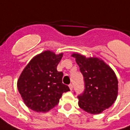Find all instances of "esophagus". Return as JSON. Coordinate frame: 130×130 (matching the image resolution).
<instances>
[{
	"mask_svg": "<svg viewBox=\"0 0 130 130\" xmlns=\"http://www.w3.org/2000/svg\"><path fill=\"white\" fill-rule=\"evenodd\" d=\"M69 87H70V89L71 90L73 89V85L72 84H70L69 85Z\"/></svg>",
	"mask_w": 130,
	"mask_h": 130,
	"instance_id": "1",
	"label": "esophagus"
}]
</instances>
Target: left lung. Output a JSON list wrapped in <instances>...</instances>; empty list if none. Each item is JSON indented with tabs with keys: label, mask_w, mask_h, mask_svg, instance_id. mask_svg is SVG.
<instances>
[{
	"label": "left lung",
	"mask_w": 130,
	"mask_h": 130,
	"mask_svg": "<svg viewBox=\"0 0 130 130\" xmlns=\"http://www.w3.org/2000/svg\"><path fill=\"white\" fill-rule=\"evenodd\" d=\"M84 79V90L78 95L79 107L98 114L111 106L118 95V79L114 72L103 60L73 54Z\"/></svg>",
	"instance_id": "8db88e82"
}]
</instances>
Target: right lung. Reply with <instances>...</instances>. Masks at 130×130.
<instances>
[{
  "label": "right lung",
  "mask_w": 130,
  "mask_h": 130,
  "mask_svg": "<svg viewBox=\"0 0 130 130\" xmlns=\"http://www.w3.org/2000/svg\"><path fill=\"white\" fill-rule=\"evenodd\" d=\"M62 54L44 51L34 57L24 68L17 82L21 98L28 108L46 112L56 106L62 93L70 88L62 84L63 73L57 70Z\"/></svg>",
  "instance_id": "obj_1"
}]
</instances>
